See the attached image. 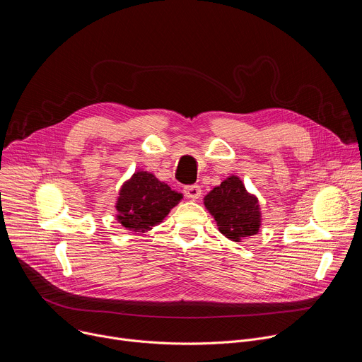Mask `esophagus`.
<instances>
[{"label":"esophagus","instance_id":"1","mask_svg":"<svg viewBox=\"0 0 362 362\" xmlns=\"http://www.w3.org/2000/svg\"><path fill=\"white\" fill-rule=\"evenodd\" d=\"M183 193H185V196H186L187 199L196 200V199L200 197L202 189H200V186H197V185H189V186H185Z\"/></svg>","mask_w":362,"mask_h":362}]
</instances>
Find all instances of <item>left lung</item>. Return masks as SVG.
I'll list each match as a JSON object with an SVG mask.
<instances>
[{
  "instance_id": "left-lung-1",
  "label": "left lung",
  "mask_w": 362,
  "mask_h": 362,
  "mask_svg": "<svg viewBox=\"0 0 362 362\" xmlns=\"http://www.w3.org/2000/svg\"><path fill=\"white\" fill-rule=\"evenodd\" d=\"M204 206L215 218L222 235L239 242L256 235L261 226L257 199L249 194L238 176H230L204 196Z\"/></svg>"
}]
</instances>
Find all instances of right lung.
<instances>
[{
  "mask_svg": "<svg viewBox=\"0 0 362 362\" xmlns=\"http://www.w3.org/2000/svg\"><path fill=\"white\" fill-rule=\"evenodd\" d=\"M182 197L154 175L139 170L120 190L116 203L117 221L133 232L148 230L160 223Z\"/></svg>",
  "mask_w": 362,
  "mask_h": 362,
  "instance_id": "right-lung-1",
  "label": "right lung"
}]
</instances>
